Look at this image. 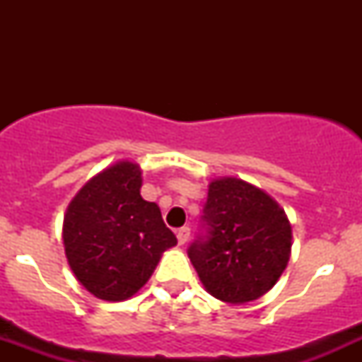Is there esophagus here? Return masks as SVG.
Returning a JSON list of instances; mask_svg holds the SVG:
<instances>
[{"label": "esophagus", "mask_w": 362, "mask_h": 362, "mask_svg": "<svg viewBox=\"0 0 362 362\" xmlns=\"http://www.w3.org/2000/svg\"><path fill=\"white\" fill-rule=\"evenodd\" d=\"M189 236H191V229H189L187 226H185V228H180L177 231V240H178V243H180V245L187 243Z\"/></svg>", "instance_id": "34e87169"}]
</instances>
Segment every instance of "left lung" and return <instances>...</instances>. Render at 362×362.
Here are the masks:
<instances>
[{
	"label": "left lung",
	"instance_id": "left-lung-1",
	"mask_svg": "<svg viewBox=\"0 0 362 362\" xmlns=\"http://www.w3.org/2000/svg\"><path fill=\"white\" fill-rule=\"evenodd\" d=\"M204 233L187 254L214 298L231 305L254 301L286 269L293 229L286 211L262 189L235 177L208 185Z\"/></svg>",
	"mask_w": 362,
	"mask_h": 362
}]
</instances>
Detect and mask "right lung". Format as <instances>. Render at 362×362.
<instances>
[{
	"label": "right lung",
	"instance_id": "add662e5",
	"mask_svg": "<svg viewBox=\"0 0 362 362\" xmlns=\"http://www.w3.org/2000/svg\"><path fill=\"white\" fill-rule=\"evenodd\" d=\"M141 170L119 160L90 178L68 204L63 242L76 280L96 298L124 301L147 284L177 245L156 203L140 194Z\"/></svg>",
	"mask_w": 362,
	"mask_h": 362
}]
</instances>
